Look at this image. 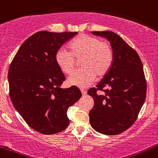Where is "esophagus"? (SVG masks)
<instances>
[{
  "instance_id": "obj_1",
  "label": "esophagus",
  "mask_w": 158,
  "mask_h": 158,
  "mask_svg": "<svg viewBox=\"0 0 158 158\" xmlns=\"http://www.w3.org/2000/svg\"><path fill=\"white\" fill-rule=\"evenodd\" d=\"M81 92H82V94L84 96V95H85L86 94H87V91H85V89H81Z\"/></svg>"
}]
</instances>
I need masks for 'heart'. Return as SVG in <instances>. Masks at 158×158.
<instances>
[{
	"instance_id": "1",
	"label": "heart",
	"mask_w": 158,
	"mask_h": 158,
	"mask_svg": "<svg viewBox=\"0 0 158 158\" xmlns=\"http://www.w3.org/2000/svg\"><path fill=\"white\" fill-rule=\"evenodd\" d=\"M70 52L60 48L55 53L57 65L64 73L70 74L76 67V60L81 59L80 70L69 76L70 85L85 88L96 76H104L112 67L114 55L109 43L87 34H80L69 44Z\"/></svg>"
}]
</instances>
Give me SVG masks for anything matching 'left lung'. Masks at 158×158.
<instances>
[{"mask_svg": "<svg viewBox=\"0 0 158 158\" xmlns=\"http://www.w3.org/2000/svg\"><path fill=\"white\" fill-rule=\"evenodd\" d=\"M110 42L114 59L110 71L96 88L88 90L94 104L90 111L94 130L105 135H117L131 127L137 118L146 97V81L137 52L112 31H91ZM98 89L105 92L96 93Z\"/></svg>", "mask_w": 158, "mask_h": 158, "instance_id": "obj_1", "label": "left lung"}]
</instances>
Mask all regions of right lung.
Masks as SVG:
<instances>
[{"mask_svg": "<svg viewBox=\"0 0 158 158\" xmlns=\"http://www.w3.org/2000/svg\"><path fill=\"white\" fill-rule=\"evenodd\" d=\"M77 34L35 33L22 43L9 67L12 103L25 122L43 134L65 130L67 110L82 97L76 86L60 88L66 78L55 59L62 45Z\"/></svg>", "mask_w": 158, "mask_h": 158, "instance_id": "1", "label": "right lung"}]
</instances>
